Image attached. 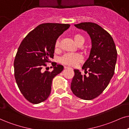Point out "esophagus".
I'll return each instance as SVG.
<instances>
[{
  "instance_id": "1",
  "label": "esophagus",
  "mask_w": 129,
  "mask_h": 129,
  "mask_svg": "<svg viewBox=\"0 0 129 129\" xmlns=\"http://www.w3.org/2000/svg\"><path fill=\"white\" fill-rule=\"evenodd\" d=\"M64 68H65V69H67V68H71V69H72L71 68H69V67H66V66L64 67Z\"/></svg>"
}]
</instances>
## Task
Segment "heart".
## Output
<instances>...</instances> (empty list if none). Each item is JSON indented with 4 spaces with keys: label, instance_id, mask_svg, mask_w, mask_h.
<instances>
[{
    "label": "heart",
    "instance_id": "obj_1",
    "mask_svg": "<svg viewBox=\"0 0 129 129\" xmlns=\"http://www.w3.org/2000/svg\"><path fill=\"white\" fill-rule=\"evenodd\" d=\"M74 41L78 45L81 46L85 41V39L81 34L77 33L73 36ZM60 46V42L59 40L56 41L55 43V48L58 49ZM83 57L79 53H67L62 56L60 59V62L63 64L69 66H76L79 62L82 61Z\"/></svg>",
    "mask_w": 129,
    "mask_h": 129
}]
</instances>
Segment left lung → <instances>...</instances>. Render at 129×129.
Segmentation results:
<instances>
[{
  "mask_svg": "<svg viewBox=\"0 0 129 129\" xmlns=\"http://www.w3.org/2000/svg\"><path fill=\"white\" fill-rule=\"evenodd\" d=\"M75 26L89 33L92 39V48L89 58L82 67L84 73L89 71V76L74 70L71 89L78 98L92 100L103 92L114 76L117 56L116 47L110 34L98 24L81 22Z\"/></svg>",
  "mask_w": 129,
  "mask_h": 129,
  "instance_id": "8db88e82",
  "label": "left lung"
}]
</instances>
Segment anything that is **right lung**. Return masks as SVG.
<instances>
[{"instance_id": "obj_1", "label": "right lung", "mask_w": 129, "mask_h": 129, "mask_svg": "<svg viewBox=\"0 0 129 129\" xmlns=\"http://www.w3.org/2000/svg\"><path fill=\"white\" fill-rule=\"evenodd\" d=\"M70 24H40L26 36L15 58L14 76L19 90L27 101L34 104L46 100L51 92L52 80L63 67L52 62V71L47 70V63L53 58L55 43ZM43 68L47 70L43 72Z\"/></svg>"}]
</instances>
